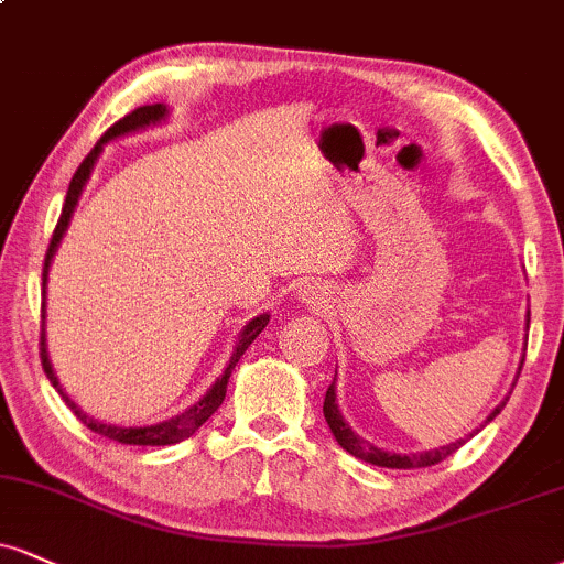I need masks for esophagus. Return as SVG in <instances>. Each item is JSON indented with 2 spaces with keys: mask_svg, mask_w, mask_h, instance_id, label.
<instances>
[{
  "mask_svg": "<svg viewBox=\"0 0 564 564\" xmlns=\"http://www.w3.org/2000/svg\"><path fill=\"white\" fill-rule=\"evenodd\" d=\"M300 302L304 307H312V310H323L328 307L330 302V291L321 286V283H310V286L300 289Z\"/></svg>",
  "mask_w": 564,
  "mask_h": 564,
  "instance_id": "1",
  "label": "esophagus"
}]
</instances>
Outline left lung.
<instances>
[{
	"label": "left lung",
	"instance_id": "8db88e82",
	"mask_svg": "<svg viewBox=\"0 0 564 564\" xmlns=\"http://www.w3.org/2000/svg\"><path fill=\"white\" fill-rule=\"evenodd\" d=\"M528 325H531V310L525 312V330H528ZM522 362H525V349H522V359H520L518 372H514V381H518V378H520ZM514 381H512V389H514ZM510 393H512V391H510ZM507 402H510V397H505L497 406H494L491 415L486 417V423H491V420L497 417L501 410H505ZM323 415H325V423H328L330 433H334V438L338 441V446H341L344 452H349L351 457L362 459V463H370V465H378V467H391V470H410V467H431V465H438L441 459H446V457H449V454L457 452L459 446H463L465 441L473 436V433H470V436L457 438V441H454V444L438 446V449L410 452V454L378 449V446L370 444L368 438H362V436H359V433L351 431V425L347 423V420H344L341 410H338V399H336V378H334V383L328 386V393H325ZM486 423H484V425H486ZM484 425H480V429H484Z\"/></svg>",
	"mask_w": 564,
	"mask_h": 564
}]
</instances>
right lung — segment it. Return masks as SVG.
Instances as JSON below:
<instances>
[{
	"instance_id": "1",
	"label": "right lung",
	"mask_w": 564,
	"mask_h": 564,
	"mask_svg": "<svg viewBox=\"0 0 564 564\" xmlns=\"http://www.w3.org/2000/svg\"><path fill=\"white\" fill-rule=\"evenodd\" d=\"M167 118H171V107L167 105H147V107H139V110H133L131 115H126L123 120H118L110 131H107L101 139L97 141V147L88 152V158L80 162V167L73 175L70 186H67V194H65V205H63V215H59L57 220V228H54L52 234V241H50V249H46V260H44V291H42V365H44V372L46 378H50V383L57 389L59 397H63V402L70 406L73 415H76L80 423L86 425L88 431L99 433V436H107L112 441H118V444H131V446H167V444H178V441L188 438L192 433H196L202 429V425L207 423L209 417L215 415L217 406L223 404V399H226V389H228V378L230 372H234L236 362H239L243 351L249 349V344L254 341L257 336L262 334L264 325L270 323V315L268 312H262V315H257L249 321L247 325L241 328L239 338H236V347H234V355H230L226 370H223V376L217 378V381L209 386L205 397L199 399V402H194L188 410H183L181 415L175 417H167V420H160V423H152V425H118V423H105V420L88 415V412L80 410V406L73 402L70 397H67V391L63 389V383H59L57 372L52 368V359H50V349H46V281H50V268H52V260L54 254H57L59 249V241H63L67 226H70V217L76 213V205L80 199V194H84L88 178H91V171L94 165H97L101 149L105 144H110L115 139H123V135H131V133H139V131H147V128H154V126H162L167 123Z\"/></svg>"
}]
</instances>
